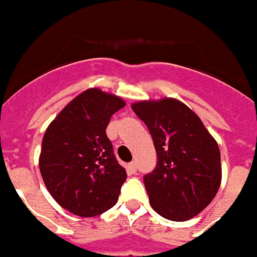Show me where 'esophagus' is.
Returning a JSON list of instances; mask_svg holds the SVG:
<instances>
[{
    "label": "esophagus",
    "mask_w": 257,
    "mask_h": 257,
    "mask_svg": "<svg viewBox=\"0 0 257 257\" xmlns=\"http://www.w3.org/2000/svg\"><path fill=\"white\" fill-rule=\"evenodd\" d=\"M126 171H128L129 175H135L136 171H138V165H136V162H131L126 165Z\"/></svg>",
    "instance_id": "1"
}]
</instances>
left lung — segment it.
<instances>
[{
  "mask_svg": "<svg viewBox=\"0 0 257 257\" xmlns=\"http://www.w3.org/2000/svg\"><path fill=\"white\" fill-rule=\"evenodd\" d=\"M132 110L147 125L158 157L143 178L153 209L169 220H189L219 190V146L198 115L176 99L139 101Z\"/></svg>",
  "mask_w": 257,
  "mask_h": 257,
  "instance_id": "8db88e82",
  "label": "left lung"
}]
</instances>
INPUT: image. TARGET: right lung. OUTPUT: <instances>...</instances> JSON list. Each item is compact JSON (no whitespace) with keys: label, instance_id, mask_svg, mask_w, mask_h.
I'll return each mask as SVG.
<instances>
[{"label":"right lung","instance_id":"right-lung-1","mask_svg":"<svg viewBox=\"0 0 257 257\" xmlns=\"http://www.w3.org/2000/svg\"><path fill=\"white\" fill-rule=\"evenodd\" d=\"M125 101L88 89L68 103L42 139L40 171L62 208L81 217L101 215L117 204L126 172L114 156L106 128Z\"/></svg>","mask_w":257,"mask_h":257}]
</instances>
